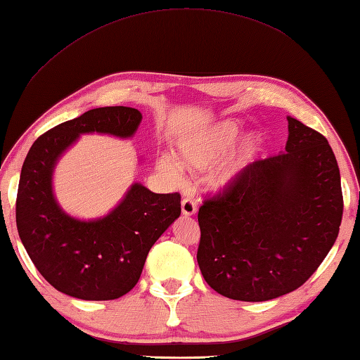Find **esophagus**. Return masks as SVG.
Returning a JSON list of instances; mask_svg holds the SVG:
<instances>
[{
  "label": "esophagus",
  "mask_w": 360,
  "mask_h": 360,
  "mask_svg": "<svg viewBox=\"0 0 360 360\" xmlns=\"http://www.w3.org/2000/svg\"><path fill=\"white\" fill-rule=\"evenodd\" d=\"M181 211H183V214H185V216L195 214V211H197L195 202L191 200V199H183L181 200Z\"/></svg>",
  "instance_id": "obj_1"
}]
</instances>
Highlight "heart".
Listing matches in <instances>:
<instances>
[{"mask_svg": "<svg viewBox=\"0 0 360 360\" xmlns=\"http://www.w3.org/2000/svg\"><path fill=\"white\" fill-rule=\"evenodd\" d=\"M240 135V127L234 121H221L211 126L202 134L183 139L179 146L181 165L191 171L205 169L216 163L229 152ZM259 136H247L240 143L236 152L211 175L210 183L212 186H224L236 175L242 167L250 165L259 152ZM160 172L172 183H180L183 169L177 160L171 155H163L158 161Z\"/></svg>", "mask_w": 360, "mask_h": 360, "instance_id": "obj_1", "label": "heart"}]
</instances>
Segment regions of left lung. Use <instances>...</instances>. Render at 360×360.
<instances>
[{
	"mask_svg": "<svg viewBox=\"0 0 360 360\" xmlns=\"http://www.w3.org/2000/svg\"><path fill=\"white\" fill-rule=\"evenodd\" d=\"M288 121L284 152L247 165L199 208L197 262L224 297L267 302L298 289L339 234L343 195L331 146Z\"/></svg>",
	"mask_w": 360,
	"mask_h": 360,
	"instance_id": "8db88e82",
	"label": "left lung"
}]
</instances>
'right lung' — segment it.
<instances>
[{"label": "right lung", "mask_w": 360, "mask_h": 360, "mask_svg": "<svg viewBox=\"0 0 360 360\" xmlns=\"http://www.w3.org/2000/svg\"><path fill=\"white\" fill-rule=\"evenodd\" d=\"M139 122L136 108H93L45 131L27 152L15 202L17 229L34 266L58 292L91 302L126 295L141 276L150 247L180 216L179 193L155 194L138 183L118 208L94 222L67 216L54 200V163L80 134L127 138Z\"/></svg>", "instance_id": "right-lung-1"}]
</instances>
